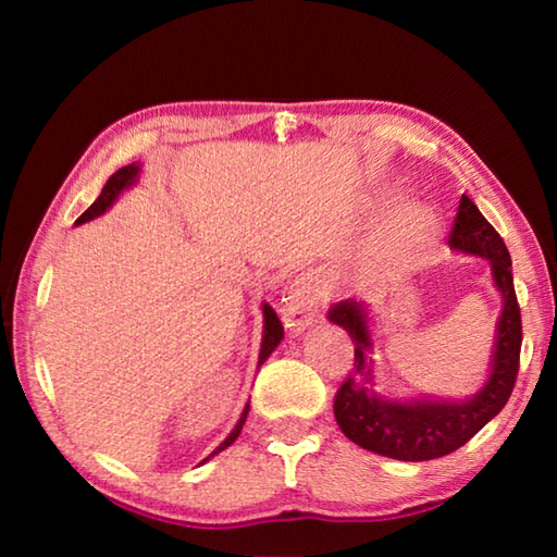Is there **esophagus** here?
I'll return each mask as SVG.
<instances>
[{
  "label": "esophagus",
  "mask_w": 557,
  "mask_h": 557,
  "mask_svg": "<svg viewBox=\"0 0 557 557\" xmlns=\"http://www.w3.org/2000/svg\"><path fill=\"white\" fill-rule=\"evenodd\" d=\"M324 301L326 295L322 277L317 272H301L285 295V324L292 332H301V329L312 324L319 317Z\"/></svg>",
  "instance_id": "obj_1"
}]
</instances>
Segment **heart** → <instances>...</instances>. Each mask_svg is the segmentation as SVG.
Wrapping results in <instances>:
<instances>
[{
    "mask_svg": "<svg viewBox=\"0 0 557 557\" xmlns=\"http://www.w3.org/2000/svg\"><path fill=\"white\" fill-rule=\"evenodd\" d=\"M410 228H412L414 233H422V231H425V228H428V219H425V215L414 211V213L410 215Z\"/></svg>",
    "mask_w": 557,
    "mask_h": 557,
    "instance_id": "heart-1",
    "label": "heart"
}]
</instances>
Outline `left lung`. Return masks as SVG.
Wrapping results in <instances>:
<instances>
[{
  "label": "left lung",
  "instance_id": "8db88e82",
  "mask_svg": "<svg viewBox=\"0 0 557 557\" xmlns=\"http://www.w3.org/2000/svg\"><path fill=\"white\" fill-rule=\"evenodd\" d=\"M449 245L471 252V256L488 258L496 287L504 295L492 375L471 400L391 403L379 398L371 388L369 358H366L371 338L363 307L356 301H342L329 312V319L344 326L356 342L351 371L334 395L336 422L348 440L356 442L358 447L375 451V455L403 461L445 457L467 445L488 420L496 418L513 393L518 363H521L523 326L513 289L511 256H508L502 235L484 219L467 194H461L459 199L455 223L449 231Z\"/></svg>",
  "mask_w": 557,
  "mask_h": 557
}]
</instances>
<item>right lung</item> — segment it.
I'll return each mask as SVG.
<instances>
[{"label": "right lung", "instance_id": "obj_1", "mask_svg": "<svg viewBox=\"0 0 557 557\" xmlns=\"http://www.w3.org/2000/svg\"><path fill=\"white\" fill-rule=\"evenodd\" d=\"M137 176V166L135 164H129V166H122V169H117L115 174H112L110 178H108V184L102 186V191H100V196L96 199V203L90 206V209L81 215L78 221L75 223H86V221H90V219H96V215H100L102 211L108 209V206L117 199V194L122 191V188L125 186H129L132 184V178ZM262 314H265V336H262V348H260V363L265 361V358L275 351V346L280 344V338H282V322L277 319V314H275V309L272 307H262ZM245 418H248V408L243 410V414H240V420H238V425H235V430L231 432L228 437H225V442L223 445L213 451V455H219L221 449H225V447H231L235 440H238V435H240V430H243V422H245ZM211 455V457H213Z\"/></svg>", "mask_w": 557, "mask_h": 557}]
</instances>
